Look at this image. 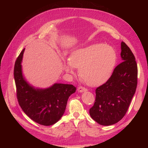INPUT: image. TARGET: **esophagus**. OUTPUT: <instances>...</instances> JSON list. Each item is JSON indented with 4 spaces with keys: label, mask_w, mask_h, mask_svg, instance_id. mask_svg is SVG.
Instances as JSON below:
<instances>
[{
    "label": "esophagus",
    "mask_w": 148,
    "mask_h": 148,
    "mask_svg": "<svg viewBox=\"0 0 148 148\" xmlns=\"http://www.w3.org/2000/svg\"><path fill=\"white\" fill-rule=\"evenodd\" d=\"M77 89H78V91L79 92H82L87 91V89L83 86H79Z\"/></svg>",
    "instance_id": "esophagus-1"
}]
</instances>
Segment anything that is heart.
<instances>
[{"mask_svg": "<svg viewBox=\"0 0 148 148\" xmlns=\"http://www.w3.org/2000/svg\"><path fill=\"white\" fill-rule=\"evenodd\" d=\"M117 61L115 49L104 44H96L75 51L70 61L64 64L66 71L75 73L79 69V77L91 86H97L109 79Z\"/></svg>", "mask_w": 148, "mask_h": 148, "instance_id": "1", "label": "heart"}]
</instances>
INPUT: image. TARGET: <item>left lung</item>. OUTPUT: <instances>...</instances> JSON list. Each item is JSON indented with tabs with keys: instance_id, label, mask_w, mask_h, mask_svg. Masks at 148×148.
Segmentation results:
<instances>
[{
	"instance_id": "1",
	"label": "left lung",
	"mask_w": 148,
	"mask_h": 148,
	"mask_svg": "<svg viewBox=\"0 0 148 148\" xmlns=\"http://www.w3.org/2000/svg\"><path fill=\"white\" fill-rule=\"evenodd\" d=\"M120 56L122 62L106 83L96 88L95 104L89 109L91 118L104 126L117 123L124 117L137 86L135 57L124 42H121Z\"/></svg>"
}]
</instances>
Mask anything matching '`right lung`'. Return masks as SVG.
<instances>
[{
    "label": "right lung",
    "instance_id": "right-lung-1",
    "mask_svg": "<svg viewBox=\"0 0 148 148\" xmlns=\"http://www.w3.org/2000/svg\"><path fill=\"white\" fill-rule=\"evenodd\" d=\"M25 49L14 66L16 96L24 112L35 122L49 126L59 121L64 114L69 97L76 91L72 84L55 83L46 89L35 88L25 79L21 62Z\"/></svg>",
    "mask_w": 148,
    "mask_h": 148
}]
</instances>
